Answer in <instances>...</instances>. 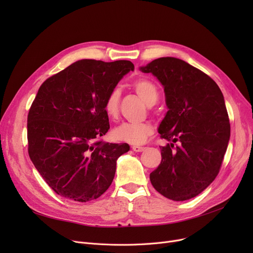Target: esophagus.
<instances>
[{
    "label": "esophagus",
    "mask_w": 253,
    "mask_h": 253,
    "mask_svg": "<svg viewBox=\"0 0 253 253\" xmlns=\"http://www.w3.org/2000/svg\"><path fill=\"white\" fill-rule=\"evenodd\" d=\"M132 150H133L134 152H136V153H139V152H142L143 150H144V148L143 147H138V145H132Z\"/></svg>",
    "instance_id": "obj_1"
}]
</instances>
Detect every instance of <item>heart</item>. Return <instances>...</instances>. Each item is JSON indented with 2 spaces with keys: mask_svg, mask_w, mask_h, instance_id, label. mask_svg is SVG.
I'll return each instance as SVG.
<instances>
[{
  "mask_svg": "<svg viewBox=\"0 0 253 253\" xmlns=\"http://www.w3.org/2000/svg\"><path fill=\"white\" fill-rule=\"evenodd\" d=\"M132 88L136 94L148 105H153L159 96L157 85L147 78H140L132 83ZM120 91L111 90L103 101V110L110 119H116L119 115ZM154 132L153 126L149 123H123L116 127L112 135L115 140L127 142L130 144H141L147 140Z\"/></svg>",
  "mask_w": 253,
  "mask_h": 253,
  "instance_id": "obj_1",
  "label": "heart"
}]
</instances>
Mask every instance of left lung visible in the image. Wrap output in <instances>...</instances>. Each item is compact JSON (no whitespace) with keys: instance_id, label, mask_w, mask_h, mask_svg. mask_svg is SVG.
Returning <instances> with one entry per match:
<instances>
[{"instance_id":"obj_1","label":"left lung","mask_w":253,"mask_h":253,"mask_svg":"<svg viewBox=\"0 0 253 253\" xmlns=\"http://www.w3.org/2000/svg\"><path fill=\"white\" fill-rule=\"evenodd\" d=\"M140 70L162 83L169 109L159 133L171 143L160 147L162 160L151 182L170 200H189L215 179L228 148L231 126L223 95L208 75L178 58H158Z\"/></svg>"}]
</instances>
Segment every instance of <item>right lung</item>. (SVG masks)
Here are the masks:
<instances>
[{
	"instance_id": "obj_1",
	"label": "right lung",
	"mask_w": 253,
	"mask_h": 253,
	"mask_svg": "<svg viewBox=\"0 0 253 253\" xmlns=\"http://www.w3.org/2000/svg\"><path fill=\"white\" fill-rule=\"evenodd\" d=\"M134 64L82 59L40 87L28 116L29 155L57 195L75 202L99 198L110 188L127 143L100 139L110 129L108 93Z\"/></svg>"
}]
</instances>
